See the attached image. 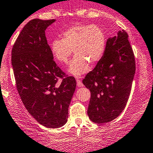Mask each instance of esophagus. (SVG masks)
<instances>
[{"mask_svg": "<svg viewBox=\"0 0 153 153\" xmlns=\"http://www.w3.org/2000/svg\"><path fill=\"white\" fill-rule=\"evenodd\" d=\"M76 82H77V86H79V87H81V86H84V85H83L82 82H81V81H80L79 79H77V80H76Z\"/></svg>", "mask_w": 153, "mask_h": 153, "instance_id": "esophagus-1", "label": "esophagus"}]
</instances>
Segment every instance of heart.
I'll list each match as a JSON object with an SVG mask.
<instances>
[{"mask_svg":"<svg viewBox=\"0 0 153 153\" xmlns=\"http://www.w3.org/2000/svg\"><path fill=\"white\" fill-rule=\"evenodd\" d=\"M63 38L51 43V51L55 59L67 64L73 50L75 57L69 72L78 77L89 71V63L95 64L101 59L106 48V35L101 27L92 24H75L62 32Z\"/></svg>","mask_w":153,"mask_h":153,"instance_id":"obj_1","label":"heart"}]
</instances>
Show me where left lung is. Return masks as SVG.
I'll return each mask as SVG.
<instances>
[{"instance_id":"obj_1","label":"left lung","mask_w":153,"mask_h":153,"mask_svg":"<svg viewBox=\"0 0 153 153\" xmlns=\"http://www.w3.org/2000/svg\"><path fill=\"white\" fill-rule=\"evenodd\" d=\"M135 72L133 51L124 30L109 38L96 67L86 75L83 84L90 90L87 114L96 124L116 118L126 105Z\"/></svg>"}]
</instances>
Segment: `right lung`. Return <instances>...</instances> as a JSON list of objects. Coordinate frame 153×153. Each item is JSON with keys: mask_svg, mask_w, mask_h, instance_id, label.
I'll list each match as a JSON object with an SVG mask.
<instances>
[{"mask_svg": "<svg viewBox=\"0 0 153 153\" xmlns=\"http://www.w3.org/2000/svg\"><path fill=\"white\" fill-rule=\"evenodd\" d=\"M55 21H29L12 49L16 87L23 104L39 124L48 128L61 127L67 122L76 87L75 78L66 75L54 61L47 44L45 30Z\"/></svg>", "mask_w": 153, "mask_h": 153, "instance_id": "add662e5", "label": "right lung"}]
</instances>
